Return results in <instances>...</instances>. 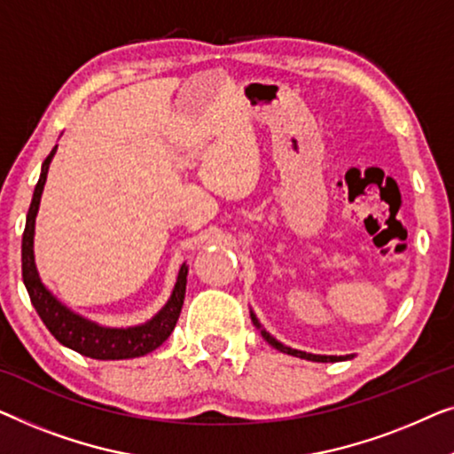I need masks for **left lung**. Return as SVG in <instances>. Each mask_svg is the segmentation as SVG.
<instances>
[{"mask_svg":"<svg viewBox=\"0 0 454 454\" xmlns=\"http://www.w3.org/2000/svg\"><path fill=\"white\" fill-rule=\"evenodd\" d=\"M251 318H253V325L254 327H259L261 329V335L265 337L267 341L271 343L273 348L276 349H279V352H284V354H290V356H296V357H302V360H310V362H341V360H349V357L352 356H317V354H306V352H300V349H292V348H288V346H284V343H279L276 337H271L270 333H267V331L261 327V323L257 321V317L253 315L251 312Z\"/></svg>","mask_w":454,"mask_h":454,"instance_id":"1","label":"left lung"}]
</instances>
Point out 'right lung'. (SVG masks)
I'll return each instance as SVG.
<instances>
[{
  "label": "right lung",
  "mask_w": 454,
  "mask_h": 454,
  "mask_svg": "<svg viewBox=\"0 0 454 454\" xmlns=\"http://www.w3.org/2000/svg\"><path fill=\"white\" fill-rule=\"evenodd\" d=\"M55 152L57 145L43 162L41 178H38L35 187V195L27 215V228H24L22 236V279L28 290L30 302L36 309L38 317L43 318V323L47 325L51 335L66 348L82 356L94 357V360H127V357H139L154 352L156 348H160L168 340L178 321V315H181L184 288H187V263H183L181 270H178L175 290H172L168 302L162 306V310L154 318H150L148 323L127 329L102 327L98 323L75 315L74 310H69L66 304H61L53 294L44 288L41 278H38L33 251L35 220L38 206H41V195L44 181H47L49 164L53 160Z\"/></svg>",
  "instance_id": "obj_1"
}]
</instances>
